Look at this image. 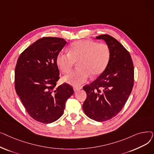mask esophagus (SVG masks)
Segmentation results:
<instances>
[{
	"instance_id": "34e87169",
	"label": "esophagus",
	"mask_w": 154,
	"mask_h": 154,
	"mask_svg": "<svg viewBox=\"0 0 154 154\" xmlns=\"http://www.w3.org/2000/svg\"><path fill=\"white\" fill-rule=\"evenodd\" d=\"M82 88V87H74V91L75 92V91H77L80 89H81Z\"/></svg>"
}]
</instances>
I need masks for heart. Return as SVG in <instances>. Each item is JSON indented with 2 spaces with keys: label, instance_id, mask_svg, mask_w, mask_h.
<instances>
[{
  "label": "heart",
  "instance_id": "b5f03b06",
  "mask_svg": "<svg viewBox=\"0 0 154 154\" xmlns=\"http://www.w3.org/2000/svg\"><path fill=\"white\" fill-rule=\"evenodd\" d=\"M111 57L109 46L91 40H80L73 42L69 52H60L56 57V63L60 70L68 74L78 62L79 69L65 76L63 80L73 85L86 82L92 75H100L106 70Z\"/></svg>",
  "mask_w": 154,
  "mask_h": 154
}]
</instances>
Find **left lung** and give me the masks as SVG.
<instances>
[{
	"label": "left lung",
	"instance_id": "obj_1",
	"mask_svg": "<svg viewBox=\"0 0 154 154\" xmlns=\"http://www.w3.org/2000/svg\"><path fill=\"white\" fill-rule=\"evenodd\" d=\"M109 46V63L99 77L84 86L87 98L83 103L85 115L97 122L111 119L122 109L134 86V69L131 56L126 48L112 36L96 37Z\"/></svg>",
	"mask_w": 154,
	"mask_h": 154
}]
</instances>
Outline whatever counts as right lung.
<instances>
[{
    "mask_svg": "<svg viewBox=\"0 0 154 154\" xmlns=\"http://www.w3.org/2000/svg\"><path fill=\"white\" fill-rule=\"evenodd\" d=\"M66 43L62 38H40L20 55L16 64V93L30 116L39 122L58 120L74 94L67 84L56 86L60 78L56 57Z\"/></svg>",
    "mask_w": 154,
    "mask_h": 154,
    "instance_id": "obj_1",
    "label": "right lung"
}]
</instances>
